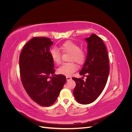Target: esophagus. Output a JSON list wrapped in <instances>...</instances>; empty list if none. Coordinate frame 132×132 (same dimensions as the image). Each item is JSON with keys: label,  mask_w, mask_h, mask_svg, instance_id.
Returning a JSON list of instances; mask_svg holds the SVG:
<instances>
[{"label": "esophagus", "mask_w": 132, "mask_h": 132, "mask_svg": "<svg viewBox=\"0 0 132 132\" xmlns=\"http://www.w3.org/2000/svg\"><path fill=\"white\" fill-rule=\"evenodd\" d=\"M66 78H67V81H68V80H70V79H71V77H66Z\"/></svg>", "instance_id": "esophagus-1"}]
</instances>
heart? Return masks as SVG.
Returning <instances> with one entry per match:
<instances>
[{"label":"heart","instance_id":"heart-1","mask_svg":"<svg viewBox=\"0 0 132 132\" xmlns=\"http://www.w3.org/2000/svg\"><path fill=\"white\" fill-rule=\"evenodd\" d=\"M61 49L63 53H69L70 55L69 61H74L79 64H82L86 59V53L85 51L80 49V47L77 43L70 41H67L62 43ZM51 57L53 62L59 64L61 62V53L56 48H52L50 52ZM77 65L73 62L63 63L57 69L59 74L69 76L77 70Z\"/></svg>","mask_w":132,"mask_h":132}]
</instances>
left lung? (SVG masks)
<instances>
[{
  "mask_svg": "<svg viewBox=\"0 0 132 132\" xmlns=\"http://www.w3.org/2000/svg\"><path fill=\"white\" fill-rule=\"evenodd\" d=\"M87 53L86 61L79 74L85 77L73 78L76 82L73 94L79 103L87 105L94 102L104 89L110 73L109 61L106 47L102 39L92 34L86 38Z\"/></svg>",
  "mask_w": 132,
  "mask_h": 132,
  "instance_id": "1",
  "label": "left lung"
}]
</instances>
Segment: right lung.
Returning a JSON list of instances; mask_svg holds the SVG:
<instances>
[{"instance_id":"1","label":"right lung","mask_w":132,"mask_h":132,"mask_svg":"<svg viewBox=\"0 0 132 132\" xmlns=\"http://www.w3.org/2000/svg\"><path fill=\"white\" fill-rule=\"evenodd\" d=\"M47 37H34L23 47L19 58L22 84L29 96L37 104L51 106L56 101L67 79L54 74L50 48L53 45Z\"/></svg>"}]
</instances>
